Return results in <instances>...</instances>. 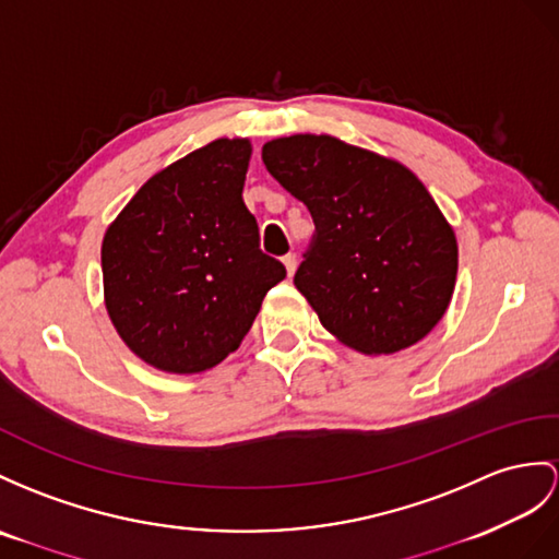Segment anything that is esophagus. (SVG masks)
I'll use <instances>...</instances> for the list:
<instances>
[{
    "instance_id": "34e87169",
    "label": "esophagus",
    "mask_w": 559,
    "mask_h": 559,
    "mask_svg": "<svg viewBox=\"0 0 559 559\" xmlns=\"http://www.w3.org/2000/svg\"><path fill=\"white\" fill-rule=\"evenodd\" d=\"M282 263H284V267H287V275L292 277L294 272H296V255L294 253H289V255H284L282 258Z\"/></svg>"
}]
</instances>
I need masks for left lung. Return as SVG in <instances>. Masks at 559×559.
Segmentation results:
<instances>
[{"instance_id":"obj_1","label":"left lung","mask_w":559,"mask_h":559,"mask_svg":"<svg viewBox=\"0 0 559 559\" xmlns=\"http://www.w3.org/2000/svg\"><path fill=\"white\" fill-rule=\"evenodd\" d=\"M263 163L316 223L294 284L324 330L365 356L421 342L453 298L457 241L419 177L332 134L265 142Z\"/></svg>"}]
</instances>
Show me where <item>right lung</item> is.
Wrapping results in <instances>:
<instances>
[{
	"instance_id": "right-lung-1",
	"label": "right lung",
	"mask_w": 559,
	"mask_h": 559,
	"mask_svg": "<svg viewBox=\"0 0 559 559\" xmlns=\"http://www.w3.org/2000/svg\"><path fill=\"white\" fill-rule=\"evenodd\" d=\"M249 160L247 138L213 140L148 177L106 229V312L134 356L160 372L223 362L287 277L258 249L243 206Z\"/></svg>"
}]
</instances>
